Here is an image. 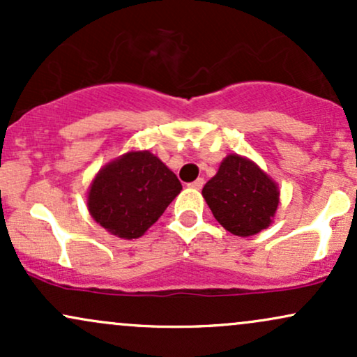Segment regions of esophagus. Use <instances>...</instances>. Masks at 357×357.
<instances>
[{
  "instance_id": "1",
  "label": "esophagus",
  "mask_w": 357,
  "mask_h": 357,
  "mask_svg": "<svg viewBox=\"0 0 357 357\" xmlns=\"http://www.w3.org/2000/svg\"><path fill=\"white\" fill-rule=\"evenodd\" d=\"M203 184H204V179L203 178H198V179H196V181H192V183L188 184V186L192 188V190H202Z\"/></svg>"
}]
</instances>
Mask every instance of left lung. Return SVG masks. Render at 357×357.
<instances>
[{"label": "left lung", "mask_w": 357, "mask_h": 357, "mask_svg": "<svg viewBox=\"0 0 357 357\" xmlns=\"http://www.w3.org/2000/svg\"><path fill=\"white\" fill-rule=\"evenodd\" d=\"M216 221L236 236H252L272 225L278 184L252 159L228 154L202 191Z\"/></svg>", "instance_id": "1"}]
</instances>
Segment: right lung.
Returning <instances> with one entry per match:
<instances>
[{
    "label": "right lung",
    "mask_w": 357,
    "mask_h": 357,
    "mask_svg": "<svg viewBox=\"0 0 357 357\" xmlns=\"http://www.w3.org/2000/svg\"><path fill=\"white\" fill-rule=\"evenodd\" d=\"M183 190L173 171L149 151H129L112 159L90 183V216L124 240L149 230Z\"/></svg>",
    "instance_id": "right-lung-1"
}]
</instances>
